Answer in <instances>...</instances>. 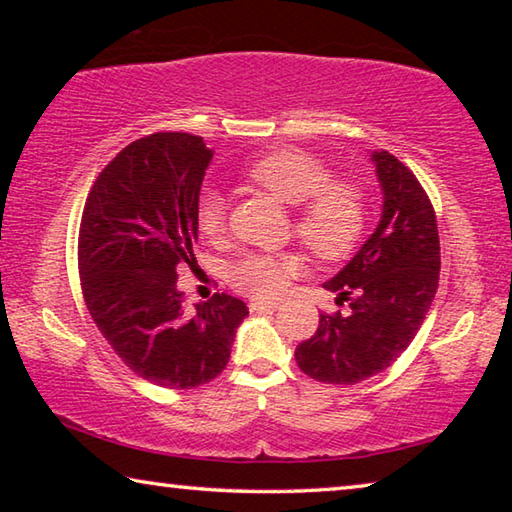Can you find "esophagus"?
Here are the masks:
<instances>
[{"label":"esophagus","instance_id":"34e87169","mask_svg":"<svg viewBox=\"0 0 512 512\" xmlns=\"http://www.w3.org/2000/svg\"><path fill=\"white\" fill-rule=\"evenodd\" d=\"M248 309L253 311V314H268V311H275L277 305L275 302H259V300H253L248 305Z\"/></svg>","mask_w":512,"mask_h":512}]
</instances>
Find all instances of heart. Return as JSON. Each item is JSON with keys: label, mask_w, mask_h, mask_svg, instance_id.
I'll list each match as a JSON object with an SVG mask.
<instances>
[{"label": "heart", "mask_w": 512, "mask_h": 512, "mask_svg": "<svg viewBox=\"0 0 512 512\" xmlns=\"http://www.w3.org/2000/svg\"><path fill=\"white\" fill-rule=\"evenodd\" d=\"M246 180L266 189L277 201L298 207L296 235L320 259L343 257L357 244L366 223V196L350 180H332L327 164L300 149H275L246 169ZM228 203L205 189L196 203V225L216 239L225 230ZM302 268L296 253H246L228 271V282L255 300H275Z\"/></svg>", "instance_id": "1"}]
</instances>
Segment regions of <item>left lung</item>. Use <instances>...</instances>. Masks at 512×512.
<instances>
[{
	"label": "left lung",
	"mask_w": 512,
	"mask_h": 512,
	"mask_svg": "<svg viewBox=\"0 0 512 512\" xmlns=\"http://www.w3.org/2000/svg\"><path fill=\"white\" fill-rule=\"evenodd\" d=\"M381 216L348 264L323 287L348 314H320L311 339L296 348L300 370L325 384L350 386L386 370L409 348L438 289L436 214L411 169L388 151H372Z\"/></svg>",
	"instance_id": "obj_1"
}]
</instances>
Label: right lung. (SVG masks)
Segmentation results:
<instances>
[{
	"mask_svg": "<svg viewBox=\"0 0 512 512\" xmlns=\"http://www.w3.org/2000/svg\"><path fill=\"white\" fill-rule=\"evenodd\" d=\"M214 151L203 137L155 133L128 144L85 201L79 271L103 339L135 375L194 388L225 368L246 302L228 293L185 311L180 266L196 264V203Z\"/></svg>",
	"mask_w": 512,
	"mask_h": 512,
	"instance_id": "right-lung-1",
	"label": "right lung"
}]
</instances>
